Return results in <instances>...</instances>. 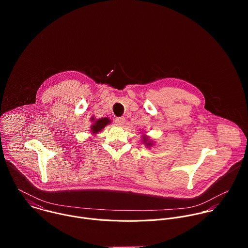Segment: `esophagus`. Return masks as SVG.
<instances>
[{
    "label": "esophagus",
    "mask_w": 248,
    "mask_h": 248,
    "mask_svg": "<svg viewBox=\"0 0 248 248\" xmlns=\"http://www.w3.org/2000/svg\"><path fill=\"white\" fill-rule=\"evenodd\" d=\"M124 122H125V118H124V117H121V118H116V120H115V124H116L117 125H119V126L123 125V124H124Z\"/></svg>",
    "instance_id": "1"
}]
</instances>
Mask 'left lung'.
I'll list each match as a JSON object with an SVG mask.
<instances>
[{"label":"left lung","mask_w":248,"mask_h":248,"mask_svg":"<svg viewBox=\"0 0 248 248\" xmlns=\"http://www.w3.org/2000/svg\"><path fill=\"white\" fill-rule=\"evenodd\" d=\"M142 142H143L147 147L153 146V141H151V140L149 139V137H147V136H145V135L142 136Z\"/></svg>","instance_id":"8db88e82"}]
</instances>
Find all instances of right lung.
Returning a JSON list of instances; mask_svg holds the SVG:
<instances>
[{
  "mask_svg": "<svg viewBox=\"0 0 248 248\" xmlns=\"http://www.w3.org/2000/svg\"><path fill=\"white\" fill-rule=\"evenodd\" d=\"M91 122L93 123L92 125L90 126L91 128V133L92 134H97L99 131H101L106 125L111 124V120L109 118H102L99 120H95L94 117L91 118Z\"/></svg>",
  "mask_w": 248,
  "mask_h": 248,
  "instance_id": "1",
  "label": "right lung"
}]
</instances>
